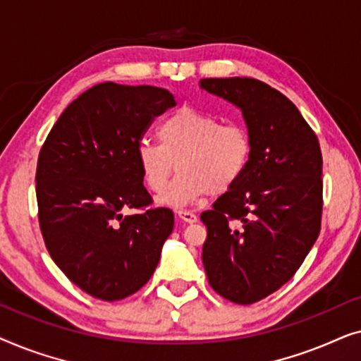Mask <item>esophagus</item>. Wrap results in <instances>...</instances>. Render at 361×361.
<instances>
[{
    "mask_svg": "<svg viewBox=\"0 0 361 361\" xmlns=\"http://www.w3.org/2000/svg\"><path fill=\"white\" fill-rule=\"evenodd\" d=\"M177 215H179V219L184 220L185 224H195L197 221V215L190 210H179L177 212Z\"/></svg>",
    "mask_w": 361,
    "mask_h": 361,
    "instance_id": "esophagus-1",
    "label": "esophagus"
}]
</instances>
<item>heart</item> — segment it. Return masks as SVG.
Returning a JSON list of instances; mask_svg holds the SVG:
<instances>
[{
    "label": "heart",
    "mask_w": 361,
    "mask_h": 361,
    "mask_svg": "<svg viewBox=\"0 0 361 361\" xmlns=\"http://www.w3.org/2000/svg\"><path fill=\"white\" fill-rule=\"evenodd\" d=\"M159 142L142 140L136 159L147 189L161 194L177 164L180 177L159 204L182 210L207 195L228 192L243 179L253 157V137L240 121L195 108H180L161 123Z\"/></svg>",
    "instance_id": "heart-1"
}]
</instances>
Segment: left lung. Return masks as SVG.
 I'll use <instances>...</instances> for the list:
<instances>
[{"label":"left lung","mask_w":361,"mask_h":361,"mask_svg":"<svg viewBox=\"0 0 361 361\" xmlns=\"http://www.w3.org/2000/svg\"><path fill=\"white\" fill-rule=\"evenodd\" d=\"M200 87L236 105L253 137L243 179L214 202L202 261L212 289L250 305L284 286L320 233L322 152L298 108L248 77L202 78Z\"/></svg>","instance_id":"8db88e82"}]
</instances>
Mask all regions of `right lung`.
<instances>
[{
  "label": "right lung",
  "mask_w": 361,
  "mask_h": 361,
  "mask_svg": "<svg viewBox=\"0 0 361 361\" xmlns=\"http://www.w3.org/2000/svg\"><path fill=\"white\" fill-rule=\"evenodd\" d=\"M166 88L98 83L68 105L41 147L37 216L62 273L102 300L135 294L154 273L174 214L152 205L136 147L174 106ZM128 208L135 216L122 215Z\"/></svg>",
  "instance_id": "add662e5"
}]
</instances>
